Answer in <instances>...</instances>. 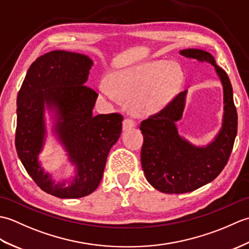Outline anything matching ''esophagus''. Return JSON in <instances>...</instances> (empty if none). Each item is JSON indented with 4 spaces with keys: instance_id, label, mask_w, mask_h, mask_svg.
Segmentation results:
<instances>
[{
    "instance_id": "esophagus-1",
    "label": "esophagus",
    "mask_w": 249,
    "mask_h": 249,
    "mask_svg": "<svg viewBox=\"0 0 249 249\" xmlns=\"http://www.w3.org/2000/svg\"><path fill=\"white\" fill-rule=\"evenodd\" d=\"M134 126H135V122L131 120V119H125L123 121V129L124 130L134 127Z\"/></svg>"
}]
</instances>
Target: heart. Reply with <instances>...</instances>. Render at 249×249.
<instances>
[{"mask_svg": "<svg viewBox=\"0 0 249 249\" xmlns=\"http://www.w3.org/2000/svg\"><path fill=\"white\" fill-rule=\"evenodd\" d=\"M183 77L178 63L152 60L113 72L110 84L103 82L99 91L106 98H112L115 92L129 99L135 111L150 112L160 110L176 96Z\"/></svg>", "mask_w": 249, "mask_h": 249, "instance_id": "heart-1", "label": "heart"}]
</instances>
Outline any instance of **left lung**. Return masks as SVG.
<instances>
[{
	"label": "left lung",
	"instance_id": "8db88e82",
	"mask_svg": "<svg viewBox=\"0 0 249 249\" xmlns=\"http://www.w3.org/2000/svg\"><path fill=\"white\" fill-rule=\"evenodd\" d=\"M179 54L214 66L223 87L224 113L221 127L204 145L195 144L178 133L177 122L183 116L187 89L160 112L141 122L142 169L147 182L166 194L189 193L212 182L228 161L237 131L233 92L226 71L205 50L189 48L181 50Z\"/></svg>",
	"mask_w": 249,
	"mask_h": 249
}]
</instances>
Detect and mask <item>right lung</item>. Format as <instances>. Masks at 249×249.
<instances>
[{
  "label": "right lung",
  "instance_id": "add662e5",
  "mask_svg": "<svg viewBox=\"0 0 249 249\" xmlns=\"http://www.w3.org/2000/svg\"><path fill=\"white\" fill-rule=\"evenodd\" d=\"M92 66L93 61L86 54L48 52L32 63L18 93V156L40 189L57 198H82L98 187L110 149L122 133L121 114H93L98 94L86 86ZM49 132L73 167L59 181L39 160Z\"/></svg>",
  "mask_w": 249,
  "mask_h": 249
}]
</instances>
